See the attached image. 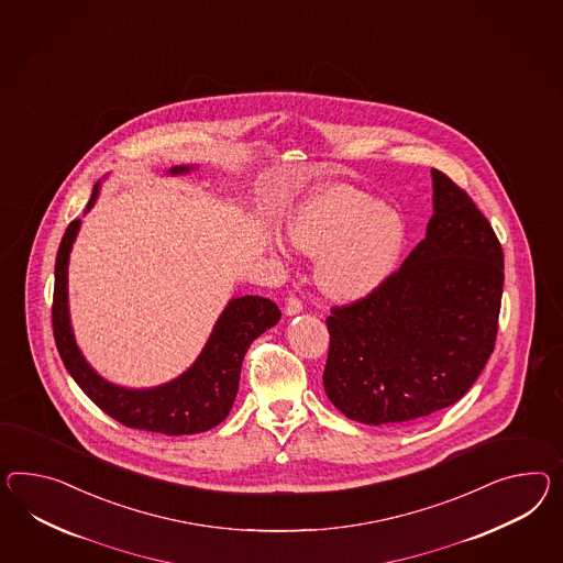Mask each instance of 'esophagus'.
<instances>
[{
  "label": "esophagus",
  "mask_w": 563,
  "mask_h": 563,
  "mask_svg": "<svg viewBox=\"0 0 563 563\" xmlns=\"http://www.w3.org/2000/svg\"><path fill=\"white\" fill-rule=\"evenodd\" d=\"M303 310V303L298 300V298H294V296H289L288 302H286V308H284V312H286V317H296V314H300Z\"/></svg>",
  "instance_id": "34e87169"
}]
</instances>
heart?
<instances>
[{
  "label": "heart",
  "mask_w": 563,
  "mask_h": 563,
  "mask_svg": "<svg viewBox=\"0 0 563 563\" xmlns=\"http://www.w3.org/2000/svg\"><path fill=\"white\" fill-rule=\"evenodd\" d=\"M291 246L317 260V286L334 302H360L396 272L406 243V220L391 203L351 186L318 189L288 220ZM288 257V245L275 239Z\"/></svg>",
  "instance_id": "heart-1"
}]
</instances>
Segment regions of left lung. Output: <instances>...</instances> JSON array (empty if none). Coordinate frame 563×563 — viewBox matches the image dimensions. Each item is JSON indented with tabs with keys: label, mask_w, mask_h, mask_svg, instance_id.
<instances>
[{
	"label": "left lung",
	"mask_w": 563,
	"mask_h": 563,
	"mask_svg": "<svg viewBox=\"0 0 563 563\" xmlns=\"http://www.w3.org/2000/svg\"><path fill=\"white\" fill-rule=\"evenodd\" d=\"M431 175L424 239L375 294L327 318L324 391L363 424H402L457 402L494 351L503 246L472 198Z\"/></svg>",
	"instance_id": "1"
}]
</instances>
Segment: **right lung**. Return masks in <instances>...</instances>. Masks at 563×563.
<instances>
[{
    "instance_id": "obj_1",
    "label": "right lung",
    "mask_w": 563,
    "mask_h": 563,
    "mask_svg": "<svg viewBox=\"0 0 563 563\" xmlns=\"http://www.w3.org/2000/svg\"><path fill=\"white\" fill-rule=\"evenodd\" d=\"M196 169L198 165H175L165 174L188 175ZM100 189L101 181H98L91 191L86 214L98 202ZM79 229L81 220H73L58 245L53 298L55 343L73 379L91 398V402L129 429L175 437L203 433L220 424L229 417L236 398L246 349L260 334L279 322V308L261 296L232 298L217 318L200 355L184 374L151 388L120 386L93 369L73 332L69 257Z\"/></svg>"
}]
</instances>
